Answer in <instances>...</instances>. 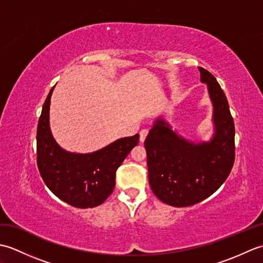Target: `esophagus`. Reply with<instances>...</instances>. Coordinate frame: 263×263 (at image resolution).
<instances>
[{
	"instance_id": "esophagus-1",
	"label": "esophagus",
	"mask_w": 263,
	"mask_h": 263,
	"mask_svg": "<svg viewBox=\"0 0 263 263\" xmlns=\"http://www.w3.org/2000/svg\"><path fill=\"white\" fill-rule=\"evenodd\" d=\"M139 135H140V141L143 142L146 140V137L148 135V128H142V130L139 132Z\"/></svg>"
}]
</instances>
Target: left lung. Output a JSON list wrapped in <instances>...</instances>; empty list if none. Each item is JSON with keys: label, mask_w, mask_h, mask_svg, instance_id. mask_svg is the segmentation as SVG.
Returning a JSON list of instances; mask_svg holds the SVG:
<instances>
[{"label": "left lung", "mask_w": 263, "mask_h": 263, "mask_svg": "<svg viewBox=\"0 0 263 263\" xmlns=\"http://www.w3.org/2000/svg\"><path fill=\"white\" fill-rule=\"evenodd\" d=\"M214 104L215 135L209 142L184 140L163 120L144 141L149 184L160 201L189 206L206 199L226 181L235 160V126L225 92L208 70L200 68Z\"/></svg>", "instance_id": "left-lung-1"}]
</instances>
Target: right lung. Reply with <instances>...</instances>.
Segmentation results:
<instances>
[{
    "label": "right lung",
    "mask_w": 263,
    "mask_h": 263,
    "mask_svg": "<svg viewBox=\"0 0 263 263\" xmlns=\"http://www.w3.org/2000/svg\"><path fill=\"white\" fill-rule=\"evenodd\" d=\"M44 103L37 126V166L47 187L76 208L102 204L115 186L116 171L139 142V135L116 140L92 154H71L55 142L49 130V104Z\"/></svg>",
    "instance_id": "right-lung-1"
}]
</instances>
